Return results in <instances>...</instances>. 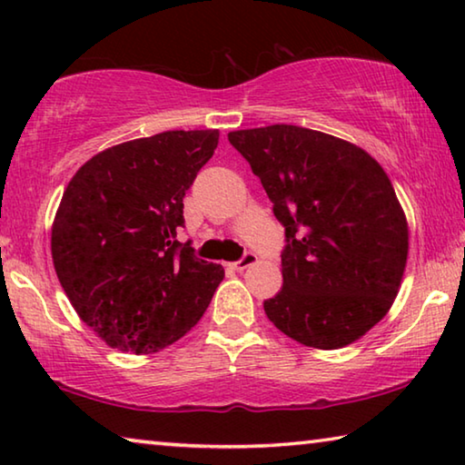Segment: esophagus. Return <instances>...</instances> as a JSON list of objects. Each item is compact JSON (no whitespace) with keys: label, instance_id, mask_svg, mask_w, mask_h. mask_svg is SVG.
Returning <instances> with one entry per match:
<instances>
[{"label":"esophagus","instance_id":"obj_1","mask_svg":"<svg viewBox=\"0 0 465 465\" xmlns=\"http://www.w3.org/2000/svg\"><path fill=\"white\" fill-rule=\"evenodd\" d=\"M258 261L256 258V254H252V252H246V254H243L238 262H233L232 266L235 271H243V269H248V266H252Z\"/></svg>","mask_w":465,"mask_h":465}]
</instances>
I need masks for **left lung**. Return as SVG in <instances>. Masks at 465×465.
I'll list each match as a JSON object with an SVG mask.
<instances>
[{
	"instance_id": "1",
	"label": "left lung",
	"mask_w": 465,
	"mask_h": 465,
	"mask_svg": "<svg viewBox=\"0 0 465 465\" xmlns=\"http://www.w3.org/2000/svg\"><path fill=\"white\" fill-rule=\"evenodd\" d=\"M227 139L285 227L282 287L266 316L313 349L359 341L391 308L406 269L408 223L388 174L365 149L295 124Z\"/></svg>"
}]
</instances>
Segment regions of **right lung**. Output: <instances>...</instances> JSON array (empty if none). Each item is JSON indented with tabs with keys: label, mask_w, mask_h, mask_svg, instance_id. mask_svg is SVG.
Returning <instances> with one entry per match:
<instances>
[{
	"label": "right lung",
	"mask_w": 465,
	"mask_h": 465,
	"mask_svg": "<svg viewBox=\"0 0 465 465\" xmlns=\"http://www.w3.org/2000/svg\"><path fill=\"white\" fill-rule=\"evenodd\" d=\"M219 131H166L108 147L69 180L53 222V264L74 310L113 349L147 355L201 320L222 264L194 256L184 194Z\"/></svg>",
	"instance_id": "add662e5"
}]
</instances>
